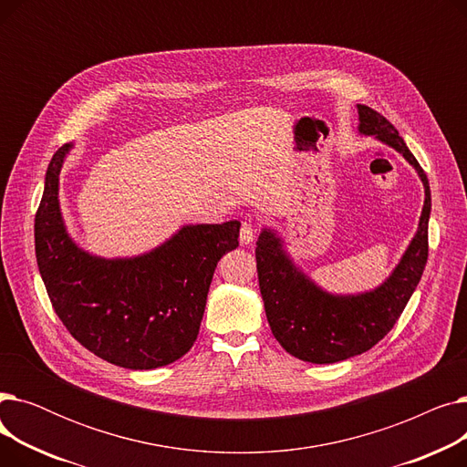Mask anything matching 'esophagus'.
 I'll return each instance as SVG.
<instances>
[{"label": "esophagus", "instance_id": "obj_1", "mask_svg": "<svg viewBox=\"0 0 467 467\" xmlns=\"http://www.w3.org/2000/svg\"><path fill=\"white\" fill-rule=\"evenodd\" d=\"M255 233H257V229L252 221H244L242 229H240V242L244 244V246H248V244H252L255 240Z\"/></svg>", "mask_w": 467, "mask_h": 467}]
</instances>
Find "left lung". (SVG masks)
Listing matches in <instances>:
<instances>
[{"instance_id":"8db88e82","label":"left lung","mask_w":467,"mask_h":467,"mask_svg":"<svg viewBox=\"0 0 467 467\" xmlns=\"http://www.w3.org/2000/svg\"><path fill=\"white\" fill-rule=\"evenodd\" d=\"M358 115L359 134L401 153L422 180L426 199L419 229L394 273L358 296H335L314 284L287 255L282 238L273 229L261 231L255 259L268 326L285 352L310 363H335L371 350L400 320L428 261L431 192L426 171L386 117L361 104Z\"/></svg>"}]
</instances>
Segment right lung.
<instances>
[{
    "instance_id": "add662e5",
    "label": "right lung",
    "mask_w": 467,
    "mask_h": 467,
    "mask_svg": "<svg viewBox=\"0 0 467 467\" xmlns=\"http://www.w3.org/2000/svg\"><path fill=\"white\" fill-rule=\"evenodd\" d=\"M71 143L53 155L36 213V257L55 312L94 356L125 369H157L194 345L217 261L238 246L240 221L185 225L155 250L104 259L66 231L60 170Z\"/></svg>"
}]
</instances>
